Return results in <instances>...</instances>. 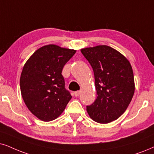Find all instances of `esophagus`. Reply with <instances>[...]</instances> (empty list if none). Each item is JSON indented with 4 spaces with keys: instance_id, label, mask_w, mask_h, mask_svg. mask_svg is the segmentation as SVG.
I'll use <instances>...</instances> for the list:
<instances>
[{
    "instance_id": "obj_1",
    "label": "esophagus",
    "mask_w": 154,
    "mask_h": 154,
    "mask_svg": "<svg viewBox=\"0 0 154 154\" xmlns=\"http://www.w3.org/2000/svg\"><path fill=\"white\" fill-rule=\"evenodd\" d=\"M74 94H75V97H78L79 94H80V91H77L74 92Z\"/></svg>"
}]
</instances>
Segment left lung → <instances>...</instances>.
I'll return each instance as SVG.
<instances>
[{
	"instance_id": "obj_1",
	"label": "left lung",
	"mask_w": 154,
	"mask_h": 154,
	"mask_svg": "<svg viewBox=\"0 0 154 154\" xmlns=\"http://www.w3.org/2000/svg\"><path fill=\"white\" fill-rule=\"evenodd\" d=\"M82 53L94 71L97 99L87 111L91 119L108 124L124 114L135 90L134 73L129 61L107 45L83 48Z\"/></svg>"
}]
</instances>
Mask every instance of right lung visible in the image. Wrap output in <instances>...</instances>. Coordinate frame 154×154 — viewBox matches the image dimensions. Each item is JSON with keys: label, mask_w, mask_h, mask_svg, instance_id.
<instances>
[{"label": "right lung", "mask_w": 154, "mask_h": 154, "mask_svg": "<svg viewBox=\"0 0 154 154\" xmlns=\"http://www.w3.org/2000/svg\"><path fill=\"white\" fill-rule=\"evenodd\" d=\"M76 50L48 45L27 60L20 79L21 95L33 115L43 122L57 119L71 100L62 71Z\"/></svg>", "instance_id": "obj_1"}]
</instances>
